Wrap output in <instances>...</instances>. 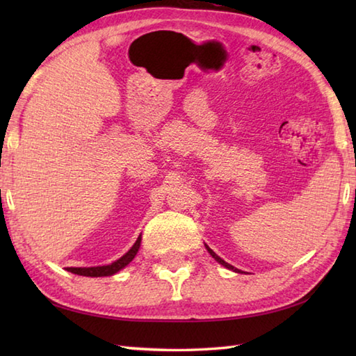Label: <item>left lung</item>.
<instances>
[{
  "label": "left lung",
  "mask_w": 356,
  "mask_h": 356,
  "mask_svg": "<svg viewBox=\"0 0 356 356\" xmlns=\"http://www.w3.org/2000/svg\"><path fill=\"white\" fill-rule=\"evenodd\" d=\"M207 249H208V252H209L211 255H213V259H216V260H217L218 263H220V264H223V266H225V268H228V269H231V270H236V272H240L238 269H236V268H234V266H231V264H229V263H226L225 260H222V259H220V257H218V255H217V254H216V252L213 251V249H211V248H208V246H207Z\"/></svg>",
  "instance_id": "1"
}]
</instances>
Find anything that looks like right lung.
<instances>
[{
	"mask_svg": "<svg viewBox=\"0 0 356 356\" xmlns=\"http://www.w3.org/2000/svg\"><path fill=\"white\" fill-rule=\"evenodd\" d=\"M140 236L136 240V243L131 246L130 251H128L125 255L120 257L119 260L113 261L111 264H107V266H96V268H67V270L72 272V274L82 275V277H108L116 274L120 269H124L128 263H130L136 254H138L139 248H140Z\"/></svg>",
	"mask_w": 356,
	"mask_h": 356,
	"instance_id": "obj_1",
	"label": "right lung"
}]
</instances>
